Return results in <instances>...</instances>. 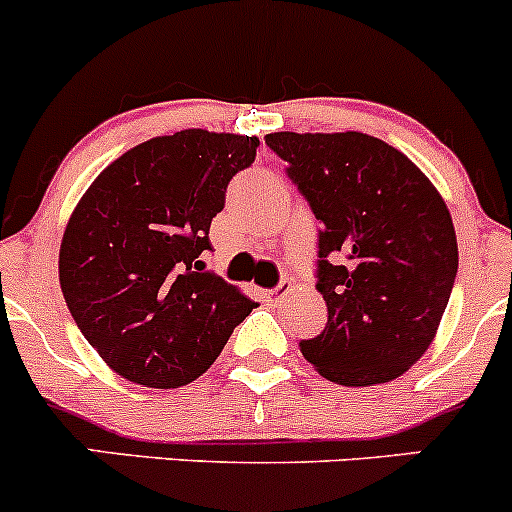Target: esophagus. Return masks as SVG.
Returning <instances> with one entry per match:
<instances>
[{
	"label": "esophagus",
	"instance_id": "1",
	"mask_svg": "<svg viewBox=\"0 0 512 512\" xmlns=\"http://www.w3.org/2000/svg\"><path fill=\"white\" fill-rule=\"evenodd\" d=\"M289 289H292V287H289V282H282L280 287L265 289V292H262V299H265L267 304H280L282 299H285L289 294Z\"/></svg>",
	"mask_w": 512,
	"mask_h": 512
}]
</instances>
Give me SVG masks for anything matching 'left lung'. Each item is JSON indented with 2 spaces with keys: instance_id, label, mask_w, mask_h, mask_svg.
I'll use <instances>...</instances> for the list:
<instances>
[{
  "instance_id": "obj_1",
  "label": "left lung",
  "mask_w": 512,
  "mask_h": 512,
  "mask_svg": "<svg viewBox=\"0 0 512 512\" xmlns=\"http://www.w3.org/2000/svg\"><path fill=\"white\" fill-rule=\"evenodd\" d=\"M265 143L322 225L317 289L329 319L299 342L304 359L342 386L399 379L431 347L456 280L446 200L414 160L369 133L280 131Z\"/></svg>"
}]
</instances>
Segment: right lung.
<instances>
[{"label": "right lung", "instance_id": "1", "mask_svg": "<svg viewBox=\"0 0 512 512\" xmlns=\"http://www.w3.org/2000/svg\"><path fill=\"white\" fill-rule=\"evenodd\" d=\"M260 138L185 128L138 143L98 173L59 250L66 307L118 376L151 389L198 379L257 307L203 270L208 230Z\"/></svg>", "mask_w": 512, "mask_h": 512}]
</instances>
